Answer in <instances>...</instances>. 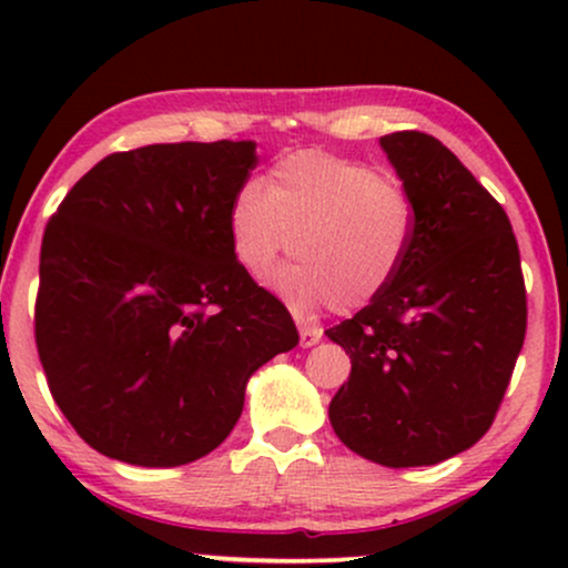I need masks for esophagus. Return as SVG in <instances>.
I'll return each mask as SVG.
<instances>
[{"instance_id":"esophagus-1","label":"esophagus","mask_w":568,"mask_h":568,"mask_svg":"<svg viewBox=\"0 0 568 568\" xmlns=\"http://www.w3.org/2000/svg\"><path fill=\"white\" fill-rule=\"evenodd\" d=\"M323 331L317 328V325H298V342H302V347H315L317 342H321Z\"/></svg>"}]
</instances>
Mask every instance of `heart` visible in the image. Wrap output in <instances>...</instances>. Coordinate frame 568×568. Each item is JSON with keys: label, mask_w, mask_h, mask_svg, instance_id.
Masks as SVG:
<instances>
[{"label": "heart", "mask_w": 568, "mask_h": 568, "mask_svg": "<svg viewBox=\"0 0 568 568\" xmlns=\"http://www.w3.org/2000/svg\"><path fill=\"white\" fill-rule=\"evenodd\" d=\"M414 224L397 181L317 149L280 158L264 186H240L226 219L234 258L253 280L270 277L293 245L298 262L272 285L298 312H355L379 298L406 262Z\"/></svg>", "instance_id": "1"}]
</instances>
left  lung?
Instances as JSON below:
<instances>
[{
  "instance_id": "left-lung-1",
  "label": "left lung",
  "mask_w": 568,
  "mask_h": 568,
  "mask_svg": "<svg viewBox=\"0 0 568 568\" xmlns=\"http://www.w3.org/2000/svg\"><path fill=\"white\" fill-rule=\"evenodd\" d=\"M414 205V240L389 288L325 331L349 355L328 419L384 467L438 465L491 427L526 336L510 219L438 139H379Z\"/></svg>"
}]
</instances>
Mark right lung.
<instances>
[{
	"label": "right lung",
	"instance_id": "1",
	"mask_svg": "<svg viewBox=\"0 0 568 568\" xmlns=\"http://www.w3.org/2000/svg\"><path fill=\"white\" fill-rule=\"evenodd\" d=\"M253 141L152 143L71 186L39 256L34 334L58 408L95 452L179 467L226 440L245 384L298 344L230 243Z\"/></svg>",
	"mask_w": 568,
	"mask_h": 568
}]
</instances>
